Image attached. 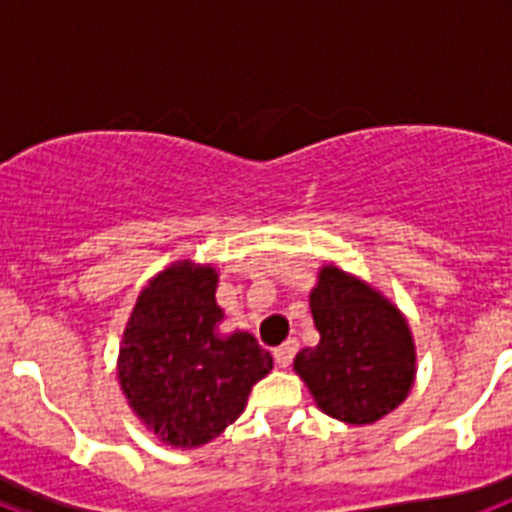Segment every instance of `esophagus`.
I'll list each match as a JSON object with an SVG mask.
<instances>
[{"label": "esophagus", "instance_id": "34e87169", "mask_svg": "<svg viewBox=\"0 0 512 512\" xmlns=\"http://www.w3.org/2000/svg\"><path fill=\"white\" fill-rule=\"evenodd\" d=\"M297 354V341L295 338H289V341H284L282 346L274 348V359H277V364L282 366V369H287L289 364H292V356Z\"/></svg>", "mask_w": 512, "mask_h": 512}]
</instances>
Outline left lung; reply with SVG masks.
I'll return each mask as SVG.
<instances>
[{
    "label": "left lung",
    "instance_id": "left-lung-1",
    "mask_svg": "<svg viewBox=\"0 0 512 512\" xmlns=\"http://www.w3.org/2000/svg\"><path fill=\"white\" fill-rule=\"evenodd\" d=\"M310 312L320 341L302 348L292 369L325 415L372 425L408 400L418 354L413 330L390 297L336 264H323Z\"/></svg>",
    "mask_w": 512,
    "mask_h": 512
}]
</instances>
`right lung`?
<instances>
[{
    "label": "right lung",
    "instance_id": "right-lung-1",
    "mask_svg": "<svg viewBox=\"0 0 512 512\" xmlns=\"http://www.w3.org/2000/svg\"><path fill=\"white\" fill-rule=\"evenodd\" d=\"M215 292V266L174 261L140 289L122 330V395L135 418L174 449L215 441L274 366L248 330L220 328L225 312Z\"/></svg>",
    "mask_w": 512,
    "mask_h": 512
}]
</instances>
